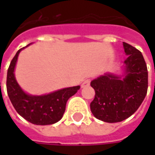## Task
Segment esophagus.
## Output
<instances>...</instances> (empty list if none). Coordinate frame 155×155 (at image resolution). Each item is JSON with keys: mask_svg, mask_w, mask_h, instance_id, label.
<instances>
[{"mask_svg": "<svg viewBox=\"0 0 155 155\" xmlns=\"http://www.w3.org/2000/svg\"><path fill=\"white\" fill-rule=\"evenodd\" d=\"M90 83H91V80H90V79L84 80L83 82V84H82V87L84 88V87H86L88 86V85H90Z\"/></svg>", "mask_w": 155, "mask_h": 155, "instance_id": "esophagus-1", "label": "esophagus"}]
</instances>
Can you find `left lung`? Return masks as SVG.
I'll list each match as a JSON object with an SVG mask.
<instances>
[{
    "mask_svg": "<svg viewBox=\"0 0 155 155\" xmlns=\"http://www.w3.org/2000/svg\"><path fill=\"white\" fill-rule=\"evenodd\" d=\"M128 58L123 74L105 73L91 82L95 98L91 103L93 116L105 122H118L132 116L147 91V69L141 52L123 42Z\"/></svg>",
    "mask_w": 155,
    "mask_h": 155,
    "instance_id": "obj_1",
    "label": "left lung"
}]
</instances>
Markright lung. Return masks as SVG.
Masks as SVG:
<instances>
[{"mask_svg": "<svg viewBox=\"0 0 155 155\" xmlns=\"http://www.w3.org/2000/svg\"><path fill=\"white\" fill-rule=\"evenodd\" d=\"M24 48L16 52L8 70L7 91L9 99L18 114L31 123L36 125L56 123L63 117L66 102L78 92L80 86L64 88L42 96H33L25 92L17 83L15 76L19 53Z\"/></svg>", "mask_w": 155, "mask_h": 155, "instance_id": "obj_1", "label": "right lung"}]
</instances>
